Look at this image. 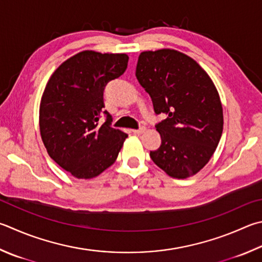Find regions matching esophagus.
Listing matches in <instances>:
<instances>
[{
    "mask_svg": "<svg viewBox=\"0 0 262 262\" xmlns=\"http://www.w3.org/2000/svg\"><path fill=\"white\" fill-rule=\"evenodd\" d=\"M145 129H146V128L144 126H141L139 129H133V133H134V134L140 135V134H142V133H144Z\"/></svg>",
    "mask_w": 262,
    "mask_h": 262,
    "instance_id": "obj_1",
    "label": "esophagus"
}]
</instances>
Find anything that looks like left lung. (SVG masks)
Masks as SVG:
<instances>
[{"instance_id":"8db88e82","label":"left lung","mask_w":262,"mask_h":262,"mask_svg":"<svg viewBox=\"0 0 262 262\" xmlns=\"http://www.w3.org/2000/svg\"><path fill=\"white\" fill-rule=\"evenodd\" d=\"M135 74L156 115H166L156 125L161 144L150 151L151 159L175 179L197 174L211 159L223 129L222 104L210 75L173 49L141 52Z\"/></svg>"}]
</instances>
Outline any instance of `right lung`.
Here are the masks:
<instances>
[{
  "label": "right lung",
  "instance_id": "1",
  "mask_svg": "<svg viewBox=\"0 0 262 262\" xmlns=\"http://www.w3.org/2000/svg\"><path fill=\"white\" fill-rule=\"evenodd\" d=\"M126 54L79 52L58 66L40 103V133L51 159L77 179H93L115 163L127 134L103 110L106 84L123 74ZM102 114L106 122L99 125Z\"/></svg>",
  "mask_w": 262,
  "mask_h": 262
}]
</instances>
